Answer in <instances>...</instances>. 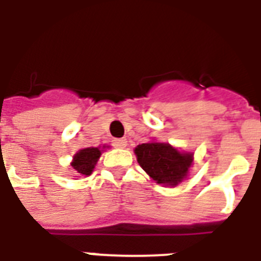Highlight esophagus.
I'll use <instances>...</instances> for the list:
<instances>
[{
	"label": "esophagus",
	"mask_w": 261,
	"mask_h": 261,
	"mask_svg": "<svg viewBox=\"0 0 261 261\" xmlns=\"http://www.w3.org/2000/svg\"><path fill=\"white\" fill-rule=\"evenodd\" d=\"M112 146L118 147V149H124L127 146V141L126 139H114L112 141Z\"/></svg>",
	"instance_id": "34e87169"
}]
</instances>
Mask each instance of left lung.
<instances>
[{"label": "left lung", "instance_id": "8db88e82", "mask_svg": "<svg viewBox=\"0 0 261 261\" xmlns=\"http://www.w3.org/2000/svg\"><path fill=\"white\" fill-rule=\"evenodd\" d=\"M134 151L138 164L156 184L171 188L186 178L193 164L192 152H182L169 143H142Z\"/></svg>", "mask_w": 261, "mask_h": 261}]
</instances>
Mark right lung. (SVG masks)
Returning a JSON list of instances; mask_svg holds the SVG:
<instances>
[{"instance_id":"obj_1","label":"right lung","mask_w":261,"mask_h":261,"mask_svg":"<svg viewBox=\"0 0 261 261\" xmlns=\"http://www.w3.org/2000/svg\"><path fill=\"white\" fill-rule=\"evenodd\" d=\"M105 147V146H103ZM101 151L99 147H87L80 151H77L73 155V161H72V169L75 170L77 175H90L95 169L97 160L100 158Z\"/></svg>"}]
</instances>
